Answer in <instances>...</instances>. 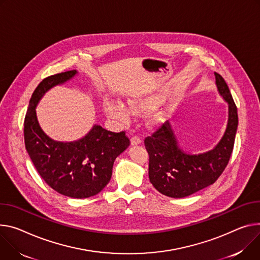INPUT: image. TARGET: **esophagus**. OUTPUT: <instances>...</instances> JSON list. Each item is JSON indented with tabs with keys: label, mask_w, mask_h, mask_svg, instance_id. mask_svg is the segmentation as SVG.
<instances>
[{
	"label": "esophagus",
	"mask_w": 260,
	"mask_h": 260,
	"mask_svg": "<svg viewBox=\"0 0 260 260\" xmlns=\"http://www.w3.org/2000/svg\"><path fill=\"white\" fill-rule=\"evenodd\" d=\"M141 142H142V140L139 136H134L131 138V143L132 145H139Z\"/></svg>",
	"instance_id": "esophagus-1"
}]
</instances>
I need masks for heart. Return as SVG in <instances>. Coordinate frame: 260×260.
<instances>
[{"label":"heart","mask_w":260,"mask_h":260,"mask_svg":"<svg viewBox=\"0 0 260 260\" xmlns=\"http://www.w3.org/2000/svg\"><path fill=\"white\" fill-rule=\"evenodd\" d=\"M157 104L155 96H133L127 100L126 108L119 101H111L105 104L107 114L120 122H126L131 119L132 114H140L152 110Z\"/></svg>","instance_id":"b5f03b06"}]
</instances>
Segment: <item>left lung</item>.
Wrapping results in <instances>:
<instances>
[{"instance_id": "8db88e82", "label": "left lung", "mask_w": 260, "mask_h": 260, "mask_svg": "<svg viewBox=\"0 0 260 260\" xmlns=\"http://www.w3.org/2000/svg\"><path fill=\"white\" fill-rule=\"evenodd\" d=\"M215 76L220 95L228 103V123L214 149L199 154L185 153L179 148L168 121L144 140L149 154V179L162 195L183 198L202 190L220 177L229 161L239 124L238 109L222 76L217 73Z\"/></svg>"}]
</instances>
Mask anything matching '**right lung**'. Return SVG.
Returning a JSON list of instances; mask_svg holds the SVG:
<instances>
[{
  "mask_svg": "<svg viewBox=\"0 0 260 260\" xmlns=\"http://www.w3.org/2000/svg\"><path fill=\"white\" fill-rule=\"evenodd\" d=\"M77 70L57 74L40 82L29 103L23 123L26 149L34 166L53 190L67 197L88 198L109 183L116 157L131 144L125 132L113 133L94 125L82 139L58 142L40 128L35 108L46 91L74 78Z\"/></svg>",
  "mask_w": 260,
  "mask_h": 260,
  "instance_id": "add662e5",
  "label": "right lung"
}]
</instances>
